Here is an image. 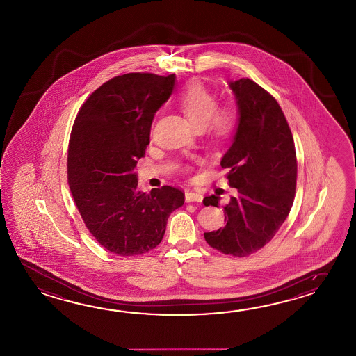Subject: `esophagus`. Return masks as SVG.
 Segmentation results:
<instances>
[{
  "label": "esophagus",
  "mask_w": 356,
  "mask_h": 356,
  "mask_svg": "<svg viewBox=\"0 0 356 356\" xmlns=\"http://www.w3.org/2000/svg\"><path fill=\"white\" fill-rule=\"evenodd\" d=\"M202 195L193 192V191H187L186 192V201L187 202H201L202 201Z\"/></svg>",
  "instance_id": "1"
}]
</instances>
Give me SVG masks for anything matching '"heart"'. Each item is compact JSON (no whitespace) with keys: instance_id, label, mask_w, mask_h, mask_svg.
<instances>
[{"instance_id":"heart-1","label":"heart","mask_w":356,"mask_h":356,"mask_svg":"<svg viewBox=\"0 0 356 356\" xmlns=\"http://www.w3.org/2000/svg\"><path fill=\"white\" fill-rule=\"evenodd\" d=\"M181 112L198 129L210 131L212 136L225 138L233 134L236 126V113L230 106H218V95L201 81L187 83L177 95Z\"/></svg>"}]
</instances>
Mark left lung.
<instances>
[{
    "mask_svg": "<svg viewBox=\"0 0 356 356\" xmlns=\"http://www.w3.org/2000/svg\"><path fill=\"white\" fill-rule=\"evenodd\" d=\"M229 86L236 99L239 122L220 165L229 170V186L238 189V195L224 206L225 227L204 233V239L224 254L247 257L273 239L291 210L296 145L270 92L250 79L230 81ZM219 200L215 195L204 197V204L219 207Z\"/></svg>",
    "mask_w": 356,
    "mask_h": 356,
    "instance_id": "obj_1",
    "label": "left lung"
}]
</instances>
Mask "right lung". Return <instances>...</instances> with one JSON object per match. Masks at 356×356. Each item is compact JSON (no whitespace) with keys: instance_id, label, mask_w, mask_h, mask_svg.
I'll use <instances>...</instances> for the list:
<instances>
[{"instance_id":"add662e5","label":"right lung","mask_w":356,"mask_h":356,"mask_svg":"<svg viewBox=\"0 0 356 356\" xmlns=\"http://www.w3.org/2000/svg\"><path fill=\"white\" fill-rule=\"evenodd\" d=\"M175 83V74L115 76L76 115L68 186L91 235L117 256H138L159 245L169 215L184 204V193L172 186L140 192L134 172L150 143L154 115Z\"/></svg>"}]
</instances>
